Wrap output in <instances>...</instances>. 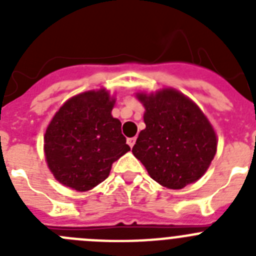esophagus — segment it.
<instances>
[{"mask_svg": "<svg viewBox=\"0 0 256 256\" xmlns=\"http://www.w3.org/2000/svg\"><path fill=\"white\" fill-rule=\"evenodd\" d=\"M126 144H130V148H133V146H134V144H136V137H132V138L126 140Z\"/></svg>", "mask_w": 256, "mask_h": 256, "instance_id": "1", "label": "esophagus"}]
</instances>
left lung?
Here are the masks:
<instances>
[{"instance_id":"obj_1","label":"left lung","mask_w":256,"mask_h":256,"mask_svg":"<svg viewBox=\"0 0 256 256\" xmlns=\"http://www.w3.org/2000/svg\"><path fill=\"white\" fill-rule=\"evenodd\" d=\"M146 128L133 155L162 186L180 190L204 176L216 152V136L200 108L180 92L165 88L137 94Z\"/></svg>"}]
</instances>
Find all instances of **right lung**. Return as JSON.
Instances as JSON below:
<instances>
[{
  "label": "right lung",
  "instance_id": "right-lung-1",
  "mask_svg": "<svg viewBox=\"0 0 256 256\" xmlns=\"http://www.w3.org/2000/svg\"><path fill=\"white\" fill-rule=\"evenodd\" d=\"M114 104L105 90L88 91L69 98L52 118L44 154L50 170L64 186L80 192L94 188L130 150L120 120L112 115Z\"/></svg>",
  "mask_w": 256,
  "mask_h": 256
}]
</instances>
